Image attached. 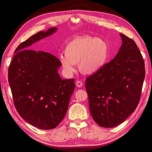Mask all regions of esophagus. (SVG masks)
<instances>
[{
    "instance_id": "esophagus-1",
    "label": "esophagus",
    "mask_w": 152,
    "mask_h": 152,
    "mask_svg": "<svg viewBox=\"0 0 152 152\" xmlns=\"http://www.w3.org/2000/svg\"><path fill=\"white\" fill-rule=\"evenodd\" d=\"M76 84V86L78 87H81L82 86V82L80 80H77Z\"/></svg>"
}]
</instances>
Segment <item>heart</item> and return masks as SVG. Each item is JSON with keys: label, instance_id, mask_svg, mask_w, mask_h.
Listing matches in <instances>:
<instances>
[{"label": "heart", "instance_id": "1", "mask_svg": "<svg viewBox=\"0 0 152 152\" xmlns=\"http://www.w3.org/2000/svg\"><path fill=\"white\" fill-rule=\"evenodd\" d=\"M65 56L60 62L65 72L72 75L75 70L74 64H78L82 73L92 74L104 66L109 57V46L104 40L90 35L74 38L64 49Z\"/></svg>", "mask_w": 152, "mask_h": 152}]
</instances>
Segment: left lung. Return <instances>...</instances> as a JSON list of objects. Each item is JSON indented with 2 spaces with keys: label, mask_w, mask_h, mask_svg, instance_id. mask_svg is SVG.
Wrapping results in <instances>:
<instances>
[{
  "label": "left lung",
  "mask_w": 152,
  "mask_h": 152,
  "mask_svg": "<svg viewBox=\"0 0 152 152\" xmlns=\"http://www.w3.org/2000/svg\"><path fill=\"white\" fill-rule=\"evenodd\" d=\"M120 36L123 43L117 56L85 81L90 112L103 127H115L134 112L145 78V64L135 42Z\"/></svg>",
  "instance_id": "1"
}]
</instances>
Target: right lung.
I'll list each match as a JSON object with an SVG mask.
<instances>
[{
  "label": "right lung",
  "instance_id": "right-lung-1",
  "mask_svg": "<svg viewBox=\"0 0 152 152\" xmlns=\"http://www.w3.org/2000/svg\"><path fill=\"white\" fill-rule=\"evenodd\" d=\"M56 27L38 32L22 42L15 51L8 71L15 107L29 124L50 130L64 119L75 88L74 79L62 80L58 73L59 59L29 46L54 33Z\"/></svg>",
  "mask_w": 152,
  "mask_h": 152
}]
</instances>
